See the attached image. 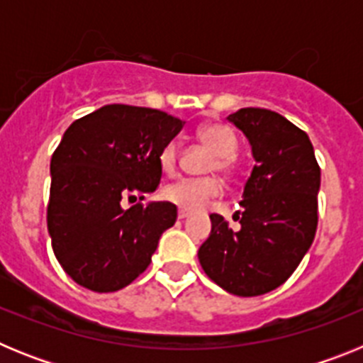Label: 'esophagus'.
<instances>
[{
    "mask_svg": "<svg viewBox=\"0 0 363 363\" xmlns=\"http://www.w3.org/2000/svg\"><path fill=\"white\" fill-rule=\"evenodd\" d=\"M187 216H189L187 211H184V209L178 211V218H179V220H185V218H187Z\"/></svg>",
    "mask_w": 363,
    "mask_h": 363,
    "instance_id": "34e87169",
    "label": "esophagus"
}]
</instances>
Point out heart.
<instances>
[{
	"instance_id": "heart-1",
	"label": "heart",
	"mask_w": 363,
	"mask_h": 363,
	"mask_svg": "<svg viewBox=\"0 0 363 363\" xmlns=\"http://www.w3.org/2000/svg\"><path fill=\"white\" fill-rule=\"evenodd\" d=\"M198 138L216 156V162L213 165L214 169L229 171L230 167H233L234 154H236V149H238V142H236V136H234L233 130L221 123H207L198 130ZM158 160L162 171L165 174H172L176 171V165H178V145L172 142L167 143L160 150ZM221 191H223V187L214 178H185L165 187L163 198L174 203L179 209L194 213V211L203 209L209 200L220 196Z\"/></svg>"
}]
</instances>
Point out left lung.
<instances>
[{"label": "left lung", "mask_w": 363, "mask_h": 363, "mask_svg": "<svg viewBox=\"0 0 363 363\" xmlns=\"http://www.w3.org/2000/svg\"><path fill=\"white\" fill-rule=\"evenodd\" d=\"M227 120L245 134L256 163L240 201L242 229L211 214L198 259L227 293L259 296L280 287L309 251L318 225L320 167L309 136L278 112L247 107Z\"/></svg>", "instance_id": "obj_1"}]
</instances>
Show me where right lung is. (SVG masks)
<instances>
[{"mask_svg":"<svg viewBox=\"0 0 363 363\" xmlns=\"http://www.w3.org/2000/svg\"><path fill=\"white\" fill-rule=\"evenodd\" d=\"M184 125L156 108L112 104L65 130L50 160L47 225L54 255L76 284L114 293L149 267L160 236L174 225L176 205L123 209L121 201L156 191L160 150Z\"/></svg>","mask_w":363,"mask_h":363,"instance_id":"1","label":"right lung"}]
</instances>
